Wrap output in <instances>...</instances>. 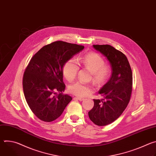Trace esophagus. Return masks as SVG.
<instances>
[{"mask_svg":"<svg viewBox=\"0 0 156 156\" xmlns=\"http://www.w3.org/2000/svg\"><path fill=\"white\" fill-rule=\"evenodd\" d=\"M75 98V99H78V100H79V101H83V100L84 99V98H80V97H75V98Z\"/></svg>","mask_w":156,"mask_h":156,"instance_id":"esophagus-1","label":"esophagus"}]
</instances>
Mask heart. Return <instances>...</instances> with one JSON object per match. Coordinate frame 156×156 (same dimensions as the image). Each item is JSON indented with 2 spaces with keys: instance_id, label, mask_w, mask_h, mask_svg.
Masks as SVG:
<instances>
[{
  "instance_id": "heart-1",
  "label": "heart",
  "mask_w": 156,
  "mask_h": 156,
  "mask_svg": "<svg viewBox=\"0 0 156 156\" xmlns=\"http://www.w3.org/2000/svg\"><path fill=\"white\" fill-rule=\"evenodd\" d=\"M78 64L90 70L93 81L98 84L106 82L111 75V69L109 66L104 65L103 58L96 52H90L82 58H78L77 62L74 58L66 62L63 69L66 80L72 81L75 78L79 70ZM69 91L76 96H86L91 92L92 89L90 85L78 81L69 86Z\"/></svg>"
}]
</instances>
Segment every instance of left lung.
Returning a JSON list of instances; mask_svg holds the SVG:
<instances>
[{
  "label": "left lung",
  "mask_w": 156,
  "mask_h": 156,
  "mask_svg": "<svg viewBox=\"0 0 156 156\" xmlns=\"http://www.w3.org/2000/svg\"><path fill=\"white\" fill-rule=\"evenodd\" d=\"M108 60L111 75L99 93L102 99H94L88 112L90 120L98 126H105L117 120L127 107L132 91L133 74L126 57L110 45H93Z\"/></svg>",
  "instance_id": "left-lung-1"
}]
</instances>
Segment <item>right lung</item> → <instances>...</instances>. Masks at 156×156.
<instances>
[{
	"label": "right lung",
	"mask_w": 156,
	"mask_h": 156,
	"mask_svg": "<svg viewBox=\"0 0 156 156\" xmlns=\"http://www.w3.org/2000/svg\"><path fill=\"white\" fill-rule=\"evenodd\" d=\"M84 46L55 41L42 48L31 59L25 70L23 87L26 101L40 120L51 122L58 118L72 100L63 94L65 64Z\"/></svg>",
	"instance_id": "right-lung-1"
}]
</instances>
